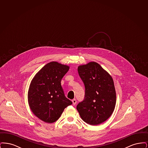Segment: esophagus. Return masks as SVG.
<instances>
[{"mask_svg":"<svg viewBox=\"0 0 148 148\" xmlns=\"http://www.w3.org/2000/svg\"><path fill=\"white\" fill-rule=\"evenodd\" d=\"M72 102H73V104L74 106H75L76 104H77V100L75 99H74L72 100Z\"/></svg>","mask_w":148,"mask_h":148,"instance_id":"1","label":"esophagus"}]
</instances>
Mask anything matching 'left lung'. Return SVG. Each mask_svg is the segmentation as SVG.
<instances>
[{"label":"left lung","mask_w":148,"mask_h":148,"mask_svg":"<svg viewBox=\"0 0 148 148\" xmlns=\"http://www.w3.org/2000/svg\"><path fill=\"white\" fill-rule=\"evenodd\" d=\"M85 85V97L77 109L87 124L99 125L108 119L116 104V92L113 78L98 63L90 62L77 68Z\"/></svg>","instance_id":"obj_1"}]
</instances>
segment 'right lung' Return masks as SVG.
<instances>
[{
    "mask_svg": "<svg viewBox=\"0 0 148 148\" xmlns=\"http://www.w3.org/2000/svg\"><path fill=\"white\" fill-rule=\"evenodd\" d=\"M69 69L68 65L51 62L44 65L31 82L29 105L35 116L45 123L56 121L64 109L72 104L61 86L62 79Z\"/></svg>",
    "mask_w": 148,
    "mask_h": 148,
    "instance_id": "right-lung-1",
    "label": "right lung"
}]
</instances>
